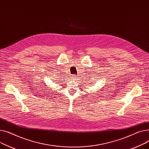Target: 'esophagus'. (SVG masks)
<instances>
[{
    "instance_id": "1",
    "label": "esophagus",
    "mask_w": 149,
    "mask_h": 149,
    "mask_svg": "<svg viewBox=\"0 0 149 149\" xmlns=\"http://www.w3.org/2000/svg\"><path fill=\"white\" fill-rule=\"evenodd\" d=\"M75 77H75V76H72V78H73V79H74Z\"/></svg>"
}]
</instances>
